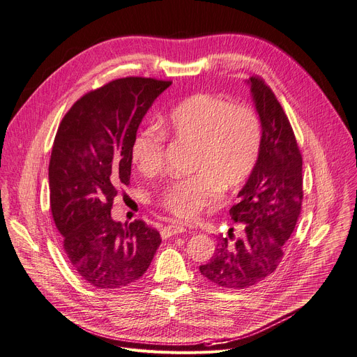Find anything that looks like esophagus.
<instances>
[{
	"label": "esophagus",
	"instance_id": "obj_1",
	"mask_svg": "<svg viewBox=\"0 0 357 357\" xmlns=\"http://www.w3.org/2000/svg\"><path fill=\"white\" fill-rule=\"evenodd\" d=\"M185 232H187V230L183 226L169 225V226H164L161 229V236L165 239V238H170L173 235H181V234H185Z\"/></svg>",
	"mask_w": 357,
	"mask_h": 357
}]
</instances>
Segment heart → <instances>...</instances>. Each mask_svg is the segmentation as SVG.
Wrapping results in <instances>:
<instances>
[{
    "label": "heart",
    "mask_w": 357,
    "mask_h": 357,
    "mask_svg": "<svg viewBox=\"0 0 357 357\" xmlns=\"http://www.w3.org/2000/svg\"><path fill=\"white\" fill-rule=\"evenodd\" d=\"M174 141L193 146L190 170L196 174L164 185L160 204L181 220H195L252 173L261 146L257 114L243 105L208 93L193 95L162 122ZM165 137L155 127L139 130L131 144V161L142 176L157 174L164 164Z\"/></svg>",
    "instance_id": "heart-1"
}]
</instances>
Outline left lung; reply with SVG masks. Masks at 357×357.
I'll use <instances>...</instances> for the list:
<instances>
[{
  "instance_id": "left-lung-1",
  "label": "left lung",
  "mask_w": 357,
  "mask_h": 357,
  "mask_svg": "<svg viewBox=\"0 0 357 357\" xmlns=\"http://www.w3.org/2000/svg\"><path fill=\"white\" fill-rule=\"evenodd\" d=\"M261 123L257 164L230 207L242 238H220L202 275L220 288H249L277 269L284 245L294 232L303 203V158L289 121L264 80H246Z\"/></svg>"
}]
</instances>
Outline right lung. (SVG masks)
I'll return each mask as SVG.
<instances>
[{
	"instance_id": "1",
	"label": "right lung",
	"mask_w": 357,
	"mask_h": 357,
	"mask_svg": "<svg viewBox=\"0 0 357 357\" xmlns=\"http://www.w3.org/2000/svg\"><path fill=\"white\" fill-rule=\"evenodd\" d=\"M172 82L123 77L82 96L54 138L50 207L65 254L82 280L99 289L130 287L161 243L142 220L116 222L111 208L131 177V144L154 100Z\"/></svg>"
}]
</instances>
